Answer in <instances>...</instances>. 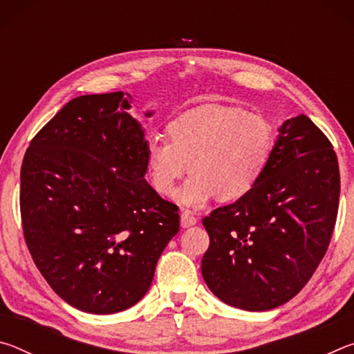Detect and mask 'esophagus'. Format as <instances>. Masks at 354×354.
I'll list each match as a JSON object with an SVG mask.
<instances>
[{
    "label": "esophagus",
    "instance_id": "1",
    "mask_svg": "<svg viewBox=\"0 0 354 354\" xmlns=\"http://www.w3.org/2000/svg\"><path fill=\"white\" fill-rule=\"evenodd\" d=\"M181 225L184 227H189V226L196 225V217L190 211H187V209H185V211H183V214H181Z\"/></svg>",
    "mask_w": 354,
    "mask_h": 354
}]
</instances>
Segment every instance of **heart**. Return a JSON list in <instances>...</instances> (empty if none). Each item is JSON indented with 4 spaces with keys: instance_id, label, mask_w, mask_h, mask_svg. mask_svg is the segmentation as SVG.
<instances>
[{
    "instance_id": "b5f03b06",
    "label": "heart",
    "mask_w": 354,
    "mask_h": 354,
    "mask_svg": "<svg viewBox=\"0 0 354 354\" xmlns=\"http://www.w3.org/2000/svg\"><path fill=\"white\" fill-rule=\"evenodd\" d=\"M167 137H149L145 176L159 195L169 196L185 170L192 175L176 192L184 206L198 207L217 194L236 200L259 181L268 164L274 134L268 120L237 106L206 104L167 124Z\"/></svg>"
}]
</instances>
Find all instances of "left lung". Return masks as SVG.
Returning <instances> with one entry per match:
<instances>
[{"label": "left lung", "mask_w": 354, "mask_h": 354, "mask_svg": "<svg viewBox=\"0 0 354 354\" xmlns=\"http://www.w3.org/2000/svg\"><path fill=\"white\" fill-rule=\"evenodd\" d=\"M339 195L333 143L304 113L287 120L254 187L203 218L209 248L201 273L209 289L245 310L289 301L326 253Z\"/></svg>", "instance_id": "obj_1"}]
</instances>
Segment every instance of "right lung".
<instances>
[{
    "instance_id": "add662e5",
    "label": "right lung",
    "mask_w": 354,
    "mask_h": 354,
    "mask_svg": "<svg viewBox=\"0 0 354 354\" xmlns=\"http://www.w3.org/2000/svg\"><path fill=\"white\" fill-rule=\"evenodd\" d=\"M131 95H84L29 143L20 173L23 236L59 297L92 314L142 299L179 231V207L147 183ZM151 115V113H147Z\"/></svg>"
}]
</instances>
